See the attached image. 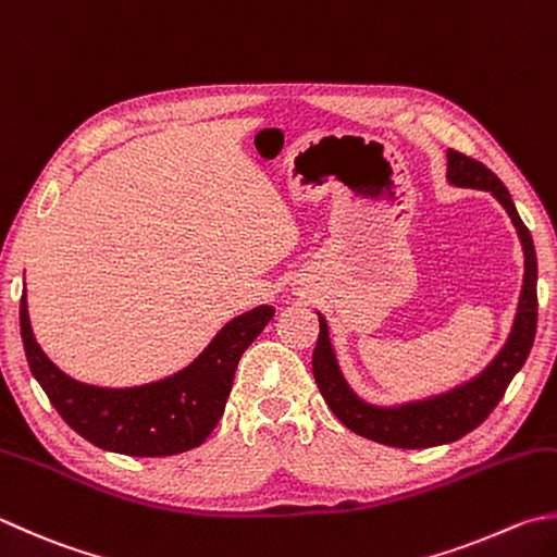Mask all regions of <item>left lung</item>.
Returning a JSON list of instances; mask_svg holds the SVG:
<instances>
[{"label": "left lung", "instance_id": "8db88e82", "mask_svg": "<svg viewBox=\"0 0 557 557\" xmlns=\"http://www.w3.org/2000/svg\"><path fill=\"white\" fill-rule=\"evenodd\" d=\"M448 182L456 186L482 188L492 191L497 201L507 208L513 227L521 237L523 257H527V271H523V288L517 310V320L507 344L495 356L485 371L475 381L456 387L446 395L432 397L424 403H412L393 409L371 407L356 397L339 373L337 359H334L327 322L320 318V337L312 354V375L318 383L324 403L337 414L339 422L351 429L354 434L371 438V442L395 446V448H429L438 444H450L456 438L473 432L490 417L492 409L505 395L511 377L527 361L531 351L533 337H536L539 320V296H536V249L529 227L517 213L507 186L499 182V176L487 170L485 164L473 160L458 150H448Z\"/></svg>", "mask_w": 557, "mask_h": 557}]
</instances>
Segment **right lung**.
Returning <instances> with one entry per match:
<instances>
[{
    "label": "right lung",
    "instance_id": "add662e5",
    "mask_svg": "<svg viewBox=\"0 0 557 557\" xmlns=\"http://www.w3.org/2000/svg\"><path fill=\"white\" fill-rule=\"evenodd\" d=\"M274 318L261 306L239 314L220 330L198 359L166 381L128 391H107L72 381L34 339L21 296L18 320L30 373L44 387L58 414L94 446L113 454L162 458L201 446L225 412L239 356Z\"/></svg>",
    "mask_w": 557,
    "mask_h": 557
}]
</instances>
